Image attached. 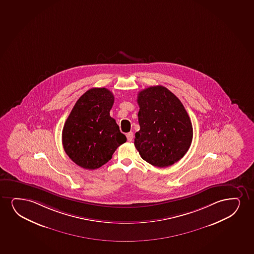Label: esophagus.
Segmentation results:
<instances>
[{
	"label": "esophagus",
	"instance_id": "34e87169",
	"mask_svg": "<svg viewBox=\"0 0 254 254\" xmlns=\"http://www.w3.org/2000/svg\"><path fill=\"white\" fill-rule=\"evenodd\" d=\"M126 136H127V140L128 141H131L133 140V137H134V134H133V132H128L126 134Z\"/></svg>",
	"mask_w": 254,
	"mask_h": 254
}]
</instances>
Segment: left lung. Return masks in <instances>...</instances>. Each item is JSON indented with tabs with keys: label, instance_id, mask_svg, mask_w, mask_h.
Segmentation results:
<instances>
[{
	"label": "left lung",
	"instance_id": "8db88e82",
	"mask_svg": "<svg viewBox=\"0 0 254 254\" xmlns=\"http://www.w3.org/2000/svg\"><path fill=\"white\" fill-rule=\"evenodd\" d=\"M137 103L140 130L134 144L141 157L157 167L180 161L193 137L192 125L183 104L162 86L141 91Z\"/></svg>",
	"mask_w": 254,
	"mask_h": 254
}]
</instances>
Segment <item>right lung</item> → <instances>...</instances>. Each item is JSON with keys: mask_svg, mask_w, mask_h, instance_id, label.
I'll return each instance as SVG.
<instances>
[{"mask_svg": "<svg viewBox=\"0 0 254 254\" xmlns=\"http://www.w3.org/2000/svg\"><path fill=\"white\" fill-rule=\"evenodd\" d=\"M114 96L105 87L91 88L80 97L63 128V146L67 156L85 169L102 167L126 142L115 119L110 116Z\"/></svg>", "mask_w": 254, "mask_h": 254, "instance_id": "right-lung-1", "label": "right lung"}]
</instances>
